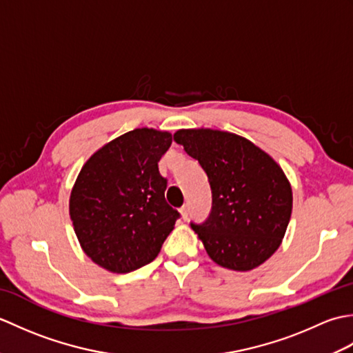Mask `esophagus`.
Masks as SVG:
<instances>
[{
	"instance_id": "obj_1",
	"label": "esophagus",
	"mask_w": 353,
	"mask_h": 353,
	"mask_svg": "<svg viewBox=\"0 0 353 353\" xmlns=\"http://www.w3.org/2000/svg\"><path fill=\"white\" fill-rule=\"evenodd\" d=\"M181 214H182V219H183V220L188 219V215H190V205H188V203L182 206V209H181Z\"/></svg>"
}]
</instances>
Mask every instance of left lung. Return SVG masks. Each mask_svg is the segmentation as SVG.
I'll use <instances>...</instances> for the list:
<instances>
[{
  "instance_id": "obj_1",
  "label": "left lung",
  "mask_w": 353,
  "mask_h": 353,
  "mask_svg": "<svg viewBox=\"0 0 353 353\" xmlns=\"http://www.w3.org/2000/svg\"><path fill=\"white\" fill-rule=\"evenodd\" d=\"M174 141L199 161L212 192L203 223H192L209 256L236 272L265 262L290 223L292 192L282 168L253 142L211 129L179 130Z\"/></svg>"
}]
</instances>
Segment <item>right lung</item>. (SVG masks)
<instances>
[{
	"label": "right lung",
	"instance_id": "add662e5",
	"mask_svg": "<svg viewBox=\"0 0 353 353\" xmlns=\"http://www.w3.org/2000/svg\"><path fill=\"white\" fill-rule=\"evenodd\" d=\"M171 134L134 129L89 157L71 191L70 215L81 249L95 264L129 273L150 264L181 216L165 200L157 162Z\"/></svg>",
	"mask_w": 353,
	"mask_h": 353
}]
</instances>
